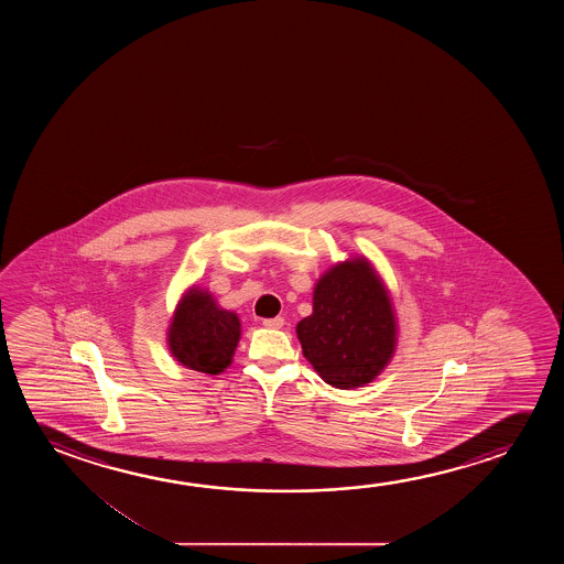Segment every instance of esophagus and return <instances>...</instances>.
<instances>
[{
	"label": "esophagus",
	"mask_w": 564,
	"mask_h": 564,
	"mask_svg": "<svg viewBox=\"0 0 564 564\" xmlns=\"http://www.w3.org/2000/svg\"><path fill=\"white\" fill-rule=\"evenodd\" d=\"M262 325L268 329H281L285 325V319L283 317H270V319H263Z\"/></svg>",
	"instance_id": "esophagus-1"
}]
</instances>
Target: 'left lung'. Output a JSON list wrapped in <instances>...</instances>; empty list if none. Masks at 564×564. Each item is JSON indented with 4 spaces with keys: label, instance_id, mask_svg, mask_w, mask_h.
<instances>
[{
    "label": "left lung",
    "instance_id": "1",
    "mask_svg": "<svg viewBox=\"0 0 564 564\" xmlns=\"http://www.w3.org/2000/svg\"><path fill=\"white\" fill-rule=\"evenodd\" d=\"M312 314L296 325L302 355L335 389L371 383L397 350L393 299L373 263L352 256L317 279Z\"/></svg>",
    "mask_w": 564,
    "mask_h": 564
}]
</instances>
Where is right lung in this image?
Segmentation results:
<instances>
[{"label": "right lung", "instance_id": "add662e5", "mask_svg": "<svg viewBox=\"0 0 564 564\" xmlns=\"http://www.w3.org/2000/svg\"><path fill=\"white\" fill-rule=\"evenodd\" d=\"M240 319L217 304L208 289L188 286L181 294L167 327L171 356L188 370L224 373L240 340Z\"/></svg>", "mask_w": 564, "mask_h": 564}]
</instances>
